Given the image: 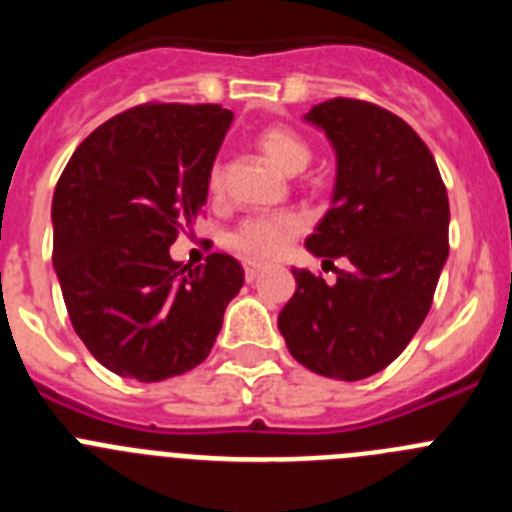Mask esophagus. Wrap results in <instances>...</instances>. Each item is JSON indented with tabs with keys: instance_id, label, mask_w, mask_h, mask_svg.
Here are the masks:
<instances>
[{
	"instance_id": "34e87169",
	"label": "esophagus",
	"mask_w": 512,
	"mask_h": 512,
	"mask_svg": "<svg viewBox=\"0 0 512 512\" xmlns=\"http://www.w3.org/2000/svg\"><path fill=\"white\" fill-rule=\"evenodd\" d=\"M243 271H246V282H253V279H256L261 274V266H256V264H251V261H246V264H243Z\"/></svg>"
}]
</instances>
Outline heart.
Here are the masks:
<instances>
[{"label": "heart", "instance_id": "1", "mask_svg": "<svg viewBox=\"0 0 512 512\" xmlns=\"http://www.w3.org/2000/svg\"><path fill=\"white\" fill-rule=\"evenodd\" d=\"M259 148L271 164L284 174H300L312 161V148L307 140L289 128H266L259 135ZM223 176L220 169H212L207 176L210 192H220ZM305 230V215L300 212H277V215H253L246 217L238 228L230 233V248L246 256L248 261H274L289 251L292 241Z\"/></svg>", "mask_w": 512, "mask_h": 512}]
</instances>
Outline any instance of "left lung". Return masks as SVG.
<instances>
[{"label":"left lung","instance_id":"1","mask_svg":"<svg viewBox=\"0 0 512 512\" xmlns=\"http://www.w3.org/2000/svg\"><path fill=\"white\" fill-rule=\"evenodd\" d=\"M305 120L336 151L330 210L305 246L346 269L333 284L292 269L279 333L310 372L356 382L390 366L431 310L449 259V197L433 153L392 112L336 97Z\"/></svg>","mask_w":512,"mask_h":512}]
</instances>
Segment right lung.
Returning <instances> with one entry per match:
<instances>
[{
    "instance_id": "add662e5",
    "label": "right lung",
    "mask_w": 512,
    "mask_h": 512,
    "mask_svg": "<svg viewBox=\"0 0 512 512\" xmlns=\"http://www.w3.org/2000/svg\"><path fill=\"white\" fill-rule=\"evenodd\" d=\"M233 112L140 104L99 125L53 192V269L71 325L120 377L161 382L207 359L243 266L212 253L171 259L207 202V176Z\"/></svg>"
}]
</instances>
